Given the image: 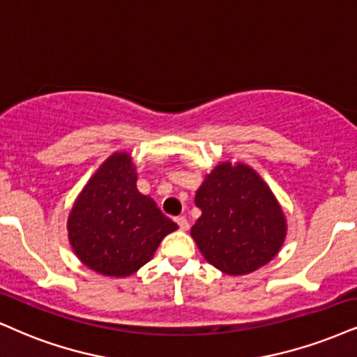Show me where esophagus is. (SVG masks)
Returning <instances> with one entry per match:
<instances>
[{
    "label": "esophagus",
    "mask_w": 357,
    "mask_h": 357,
    "mask_svg": "<svg viewBox=\"0 0 357 357\" xmlns=\"http://www.w3.org/2000/svg\"><path fill=\"white\" fill-rule=\"evenodd\" d=\"M175 222H177V225H178V228L182 231H187L188 228H190V223H188V220L185 218V217H178V218H175Z\"/></svg>",
    "instance_id": "34e87169"
}]
</instances>
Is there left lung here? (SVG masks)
<instances>
[{
  "mask_svg": "<svg viewBox=\"0 0 357 357\" xmlns=\"http://www.w3.org/2000/svg\"><path fill=\"white\" fill-rule=\"evenodd\" d=\"M202 210L192 238L206 261L227 275L258 270L280 252L286 218L270 187L252 167L223 162L195 193Z\"/></svg>",
  "mask_w": 357,
  "mask_h": 357,
  "instance_id": "left-lung-1",
  "label": "left lung"
}]
</instances>
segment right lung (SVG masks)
Returning <instances> with one entry per match:
<instances>
[{
    "label": "right lung",
    "instance_id": "add662e5",
    "mask_svg": "<svg viewBox=\"0 0 357 357\" xmlns=\"http://www.w3.org/2000/svg\"><path fill=\"white\" fill-rule=\"evenodd\" d=\"M151 197L137 190L130 153H112L74 202L68 235L74 253L105 276H130L151 261L160 241L177 230Z\"/></svg>",
    "mask_w": 357,
    "mask_h": 357
}]
</instances>
